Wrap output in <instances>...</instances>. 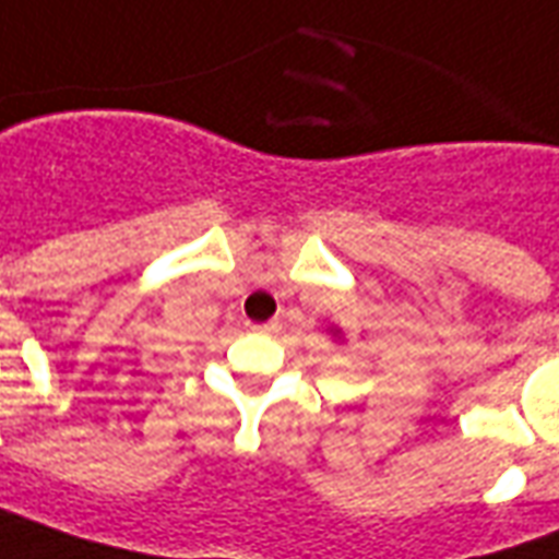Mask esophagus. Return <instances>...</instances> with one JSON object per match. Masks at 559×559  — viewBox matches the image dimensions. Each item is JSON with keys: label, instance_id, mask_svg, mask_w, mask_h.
<instances>
[{"label": "esophagus", "instance_id": "1", "mask_svg": "<svg viewBox=\"0 0 559 559\" xmlns=\"http://www.w3.org/2000/svg\"><path fill=\"white\" fill-rule=\"evenodd\" d=\"M283 324L276 322V319H271V322H261V324H249V331H255V334H276Z\"/></svg>", "mask_w": 559, "mask_h": 559}]
</instances>
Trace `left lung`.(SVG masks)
Segmentation results:
<instances>
[{"mask_svg":"<svg viewBox=\"0 0 559 559\" xmlns=\"http://www.w3.org/2000/svg\"><path fill=\"white\" fill-rule=\"evenodd\" d=\"M334 334H336V331H334Z\"/></svg>","mask_w":559,"mask_h":559,"instance_id":"8db88e82","label":"left lung"}]
</instances>
